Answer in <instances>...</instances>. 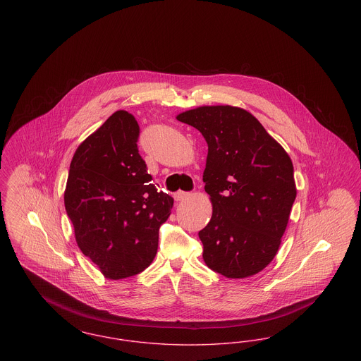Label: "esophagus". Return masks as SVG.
I'll use <instances>...</instances> for the list:
<instances>
[{"mask_svg": "<svg viewBox=\"0 0 361 361\" xmlns=\"http://www.w3.org/2000/svg\"><path fill=\"white\" fill-rule=\"evenodd\" d=\"M188 195V192H184V190H178V192H176V193L173 195V197H174V200H176V202H181V200H184V199H185Z\"/></svg>", "mask_w": 361, "mask_h": 361, "instance_id": "34e87169", "label": "esophagus"}]
</instances>
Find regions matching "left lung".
<instances>
[{
  "label": "left lung",
  "mask_w": 361,
  "mask_h": 361,
  "mask_svg": "<svg viewBox=\"0 0 361 361\" xmlns=\"http://www.w3.org/2000/svg\"><path fill=\"white\" fill-rule=\"evenodd\" d=\"M208 145L203 181L212 216L199 238L208 268L243 279L279 250L296 197L291 158L247 111L206 105L177 116Z\"/></svg>",
  "instance_id": "left-lung-1"
}]
</instances>
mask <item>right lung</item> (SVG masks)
Returning a JSON list of instances; mask_svg holds the SVG:
<instances>
[{
    "label": "right lung",
    "mask_w": 361,
    "mask_h": 361,
    "mask_svg": "<svg viewBox=\"0 0 361 361\" xmlns=\"http://www.w3.org/2000/svg\"><path fill=\"white\" fill-rule=\"evenodd\" d=\"M139 126L116 111L78 146L65 207L81 252L106 279L137 275L154 259L173 197L158 192L137 150Z\"/></svg>",
    "instance_id": "add662e5"
}]
</instances>
